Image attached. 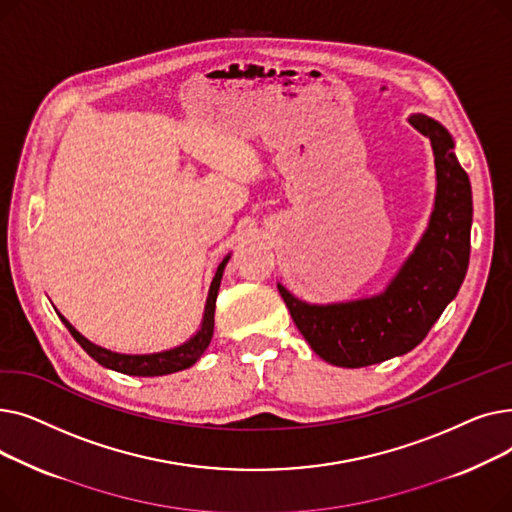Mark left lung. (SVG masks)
Returning <instances> with one entry per match:
<instances>
[{"label":"left lung","mask_w":512,"mask_h":512,"mask_svg":"<svg viewBox=\"0 0 512 512\" xmlns=\"http://www.w3.org/2000/svg\"><path fill=\"white\" fill-rule=\"evenodd\" d=\"M409 122L432 141L438 191L421 242L386 292L351 303L307 305L278 284L309 346L338 367H367L413 351L456 297L467 274L473 220L469 176L440 122L423 114H413Z\"/></svg>","instance_id":"1"}]
</instances>
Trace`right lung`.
I'll return each mask as SVG.
<instances>
[{"label": "right lung", "mask_w": 512, "mask_h": 512, "mask_svg": "<svg viewBox=\"0 0 512 512\" xmlns=\"http://www.w3.org/2000/svg\"><path fill=\"white\" fill-rule=\"evenodd\" d=\"M230 257H226L220 265L218 272H215V278L211 282L209 288V297H207V305H205V315H203V324L201 330L188 340L182 346L172 348V351H164V353H155V355H120V353H112L107 348H101L93 342H89L83 334L76 332L70 321L60 315V319L64 321V326L68 328V332L74 336V340L85 348L87 355H91L99 365L114 369L126 375H166V373H174L180 369H186L197 363V359L205 353V348L211 342L213 336V313H215V299H218V290H220V282H222V274H224V265L228 263Z\"/></svg>", "instance_id": "obj_1"}]
</instances>
